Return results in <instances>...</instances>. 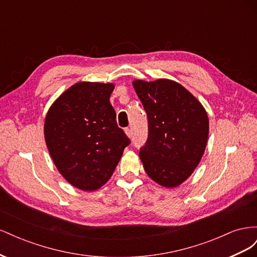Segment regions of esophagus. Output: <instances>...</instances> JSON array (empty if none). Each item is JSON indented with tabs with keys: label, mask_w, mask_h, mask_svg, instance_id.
I'll use <instances>...</instances> for the list:
<instances>
[{
	"label": "esophagus",
	"mask_w": 257,
	"mask_h": 257,
	"mask_svg": "<svg viewBox=\"0 0 257 257\" xmlns=\"http://www.w3.org/2000/svg\"><path fill=\"white\" fill-rule=\"evenodd\" d=\"M124 132H125V134H126V136L128 137V138H131L132 137V130L131 128H125V130H124Z\"/></svg>",
	"instance_id": "34e87169"
}]
</instances>
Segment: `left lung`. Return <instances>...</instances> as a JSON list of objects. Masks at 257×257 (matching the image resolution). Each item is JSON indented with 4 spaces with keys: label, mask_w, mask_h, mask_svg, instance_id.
<instances>
[{
    "label": "left lung",
    "mask_w": 257,
    "mask_h": 257,
    "mask_svg": "<svg viewBox=\"0 0 257 257\" xmlns=\"http://www.w3.org/2000/svg\"><path fill=\"white\" fill-rule=\"evenodd\" d=\"M133 87L148 115L149 135L139 151L147 175L164 188L183 183L203 158L207 111L183 85L170 79H136Z\"/></svg>",
    "instance_id": "1"
}]
</instances>
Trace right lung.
Listing matches in <instances>:
<instances>
[{
	"label": "right lung",
	"mask_w": 257,
	"mask_h": 257,
	"mask_svg": "<svg viewBox=\"0 0 257 257\" xmlns=\"http://www.w3.org/2000/svg\"><path fill=\"white\" fill-rule=\"evenodd\" d=\"M113 89L110 82H77L46 114L44 135L50 157L65 180L81 191L102 188L130 145L109 102Z\"/></svg>",
	"instance_id": "right-lung-1"
}]
</instances>
